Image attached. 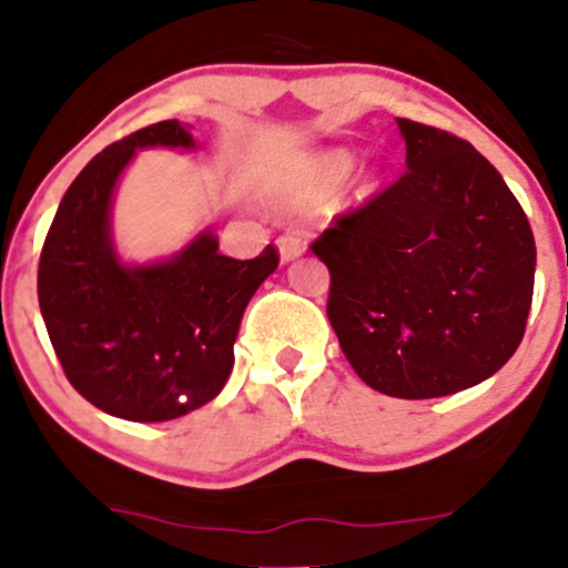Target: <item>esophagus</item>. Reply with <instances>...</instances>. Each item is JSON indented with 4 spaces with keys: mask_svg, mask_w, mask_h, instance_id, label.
Masks as SVG:
<instances>
[{
    "mask_svg": "<svg viewBox=\"0 0 568 568\" xmlns=\"http://www.w3.org/2000/svg\"><path fill=\"white\" fill-rule=\"evenodd\" d=\"M277 247H280V257H283V261H294L296 255H302V252H305V242H302L296 233H283V236L277 239Z\"/></svg>",
    "mask_w": 568,
    "mask_h": 568,
    "instance_id": "esophagus-1",
    "label": "esophagus"
}]
</instances>
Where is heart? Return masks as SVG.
<instances>
[{
	"label": "heart",
	"mask_w": 568,
	"mask_h": 568,
	"mask_svg": "<svg viewBox=\"0 0 568 568\" xmlns=\"http://www.w3.org/2000/svg\"><path fill=\"white\" fill-rule=\"evenodd\" d=\"M354 168V156L346 151L324 153V156L313 159L311 162V181L316 186H335L337 181H343Z\"/></svg>",
	"instance_id": "b5f03b06"
}]
</instances>
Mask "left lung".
<instances>
[{"instance_id": "1", "label": "left lung", "mask_w": 568, "mask_h": 568, "mask_svg": "<svg viewBox=\"0 0 568 568\" xmlns=\"http://www.w3.org/2000/svg\"><path fill=\"white\" fill-rule=\"evenodd\" d=\"M406 173L311 244L326 316L359 379L439 398L503 368L523 343L536 242L500 173L450 131L398 118Z\"/></svg>"}]
</instances>
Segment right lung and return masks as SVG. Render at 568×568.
I'll return each mask as SVG.
<instances>
[{
  "label": "right lung",
  "mask_w": 568,
  "mask_h": 568,
  "mask_svg": "<svg viewBox=\"0 0 568 568\" xmlns=\"http://www.w3.org/2000/svg\"><path fill=\"white\" fill-rule=\"evenodd\" d=\"M151 145L194 140L162 120L104 148L68 186L38 263L40 313L68 382L106 415L136 423L175 420L220 395L244 307L280 263L272 244L236 261L203 233L173 261L123 266L109 200L136 148Z\"/></svg>",
  "instance_id": "right-lung-1"
}]
</instances>
